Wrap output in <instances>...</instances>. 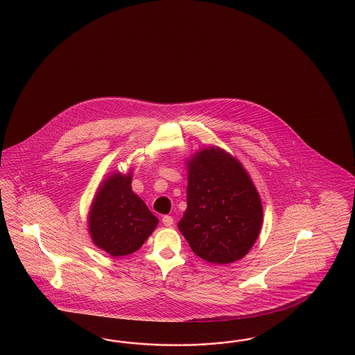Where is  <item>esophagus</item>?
I'll list each match as a JSON object with an SVG mask.
<instances>
[{
  "label": "esophagus",
  "mask_w": 355,
  "mask_h": 355,
  "mask_svg": "<svg viewBox=\"0 0 355 355\" xmlns=\"http://www.w3.org/2000/svg\"><path fill=\"white\" fill-rule=\"evenodd\" d=\"M163 223L164 226H166V227H171L173 223H174V220H173V217H171V216H164Z\"/></svg>",
  "instance_id": "34e87169"
}]
</instances>
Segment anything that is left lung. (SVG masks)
Masks as SVG:
<instances>
[{
  "instance_id": "left-lung-1",
  "label": "left lung",
  "mask_w": 355,
  "mask_h": 355,
  "mask_svg": "<svg viewBox=\"0 0 355 355\" xmlns=\"http://www.w3.org/2000/svg\"><path fill=\"white\" fill-rule=\"evenodd\" d=\"M187 209L178 229L196 256L227 265L259 238L263 211L259 192L238 159L211 146L187 162Z\"/></svg>"
}]
</instances>
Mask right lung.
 Listing matches in <instances>:
<instances>
[{
  "mask_svg": "<svg viewBox=\"0 0 355 355\" xmlns=\"http://www.w3.org/2000/svg\"><path fill=\"white\" fill-rule=\"evenodd\" d=\"M157 223L144 200L132 191V173H114L105 178L87 217L92 240L114 257L139 250Z\"/></svg>",
  "mask_w": 355,
  "mask_h": 355,
  "instance_id": "add662e5",
  "label": "right lung"
}]
</instances>
